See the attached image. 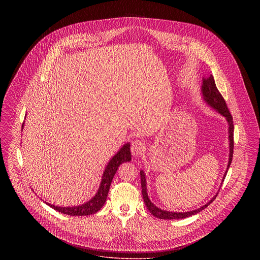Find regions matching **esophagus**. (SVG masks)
Here are the masks:
<instances>
[{
  "mask_svg": "<svg viewBox=\"0 0 260 260\" xmlns=\"http://www.w3.org/2000/svg\"><path fill=\"white\" fill-rule=\"evenodd\" d=\"M131 150H132V154H133L134 156H139L140 154H142V153L144 152V150H145V144H144L142 141L136 139V140H134V141L132 142Z\"/></svg>",
  "mask_w": 260,
  "mask_h": 260,
  "instance_id": "34e87169",
  "label": "esophagus"
}]
</instances>
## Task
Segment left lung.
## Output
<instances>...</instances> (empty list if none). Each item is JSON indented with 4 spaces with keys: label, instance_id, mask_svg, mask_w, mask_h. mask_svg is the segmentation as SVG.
I'll return each instance as SVG.
<instances>
[{
    "label": "left lung",
    "instance_id": "1",
    "mask_svg": "<svg viewBox=\"0 0 260 260\" xmlns=\"http://www.w3.org/2000/svg\"><path fill=\"white\" fill-rule=\"evenodd\" d=\"M202 94H203V99L205 100V102L210 106L211 108H213L216 112H218L219 114H221L226 118V121L228 123V135H229V161H228V166H227V170L224 173L222 181H224V178L227 174V171L231 165L232 158H233V149H234V124H233V118L230 114V111L227 107V104L225 102V100L222 98V95L220 94L219 90L217 89L214 79L212 77V75H210L209 78H203V85H202ZM140 178H141V189H142V196L144 200V204L147 207V210L150 211L151 214H153L155 217L160 218V219H181V218H186L188 216L194 215L196 213H198L200 211L206 209L209 205H210L214 199L216 198L217 194L210 200L208 204H206L205 206L199 208L197 210H190V211H185V212H174V211H168V210H161L160 208L156 207L148 198V194H147V187H146V177H145V173L143 171H140Z\"/></svg>",
    "mask_w": 260,
    "mask_h": 260
}]
</instances>
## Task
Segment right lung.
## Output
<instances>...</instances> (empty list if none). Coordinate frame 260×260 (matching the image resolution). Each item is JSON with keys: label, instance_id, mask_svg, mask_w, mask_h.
<instances>
[{"label": "right lung", "instance_id": "obj_1", "mask_svg": "<svg viewBox=\"0 0 260 260\" xmlns=\"http://www.w3.org/2000/svg\"><path fill=\"white\" fill-rule=\"evenodd\" d=\"M23 125L24 123L22 124V128H23ZM131 160H132L131 144L125 143L106 166L105 171L103 172V175L101 177V183L99 185L98 193L93 198L90 199L87 203L78 207H57L51 204H48V203L47 204L53 210H57L64 214L73 215V216H84V215H89L98 212L99 210H101V208L106 202L107 195L111 185L112 179L117 172L119 166L124 161H129Z\"/></svg>", "mask_w": 260, "mask_h": 260}]
</instances>
